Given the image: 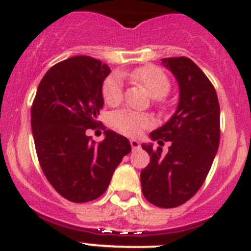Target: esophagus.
<instances>
[{"instance_id":"esophagus-1","label":"esophagus","mask_w":251,"mask_h":251,"mask_svg":"<svg viewBox=\"0 0 251 251\" xmlns=\"http://www.w3.org/2000/svg\"><path fill=\"white\" fill-rule=\"evenodd\" d=\"M130 146H132L133 151L141 148V143H139V142H138L137 139H130Z\"/></svg>"}]
</instances>
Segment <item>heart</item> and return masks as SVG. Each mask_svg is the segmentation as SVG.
<instances>
[{"instance_id":"1","label":"heart","mask_w":251,"mask_h":251,"mask_svg":"<svg viewBox=\"0 0 251 251\" xmlns=\"http://www.w3.org/2000/svg\"><path fill=\"white\" fill-rule=\"evenodd\" d=\"M133 80L141 84L153 98H162L171 88V83L162 70L147 66L134 71L130 75ZM103 98L108 104H117L123 97V78L122 75H110L104 80L102 88ZM110 123L119 132L127 135H137L146 128L153 126V118L148 114L132 113L128 110H119L112 114Z\"/></svg>"}]
</instances>
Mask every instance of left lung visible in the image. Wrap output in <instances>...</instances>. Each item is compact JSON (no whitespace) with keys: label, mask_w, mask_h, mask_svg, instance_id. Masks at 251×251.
Segmentation results:
<instances>
[{"label":"left lung","mask_w":251,"mask_h":251,"mask_svg":"<svg viewBox=\"0 0 251 251\" xmlns=\"http://www.w3.org/2000/svg\"><path fill=\"white\" fill-rule=\"evenodd\" d=\"M179 86V102L169 121L149 134L159 146L171 142L167 154L142 144L151 162L141 172L142 192L149 203L176 208L203 185L220 139V107L214 87L187 57L163 58Z\"/></svg>","instance_id":"8db88e82"}]
</instances>
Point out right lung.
<instances>
[{
    "label": "right lung",
    "instance_id": "right-lung-1",
    "mask_svg": "<svg viewBox=\"0 0 251 251\" xmlns=\"http://www.w3.org/2000/svg\"><path fill=\"white\" fill-rule=\"evenodd\" d=\"M110 68L100 59L75 56L48 70L31 110L32 134L41 168L67 201L86 203L107 190L116 168L130 151L123 135L105 130L97 144L87 130L97 127L102 86Z\"/></svg>",
    "mask_w": 251,
    "mask_h": 251
}]
</instances>
